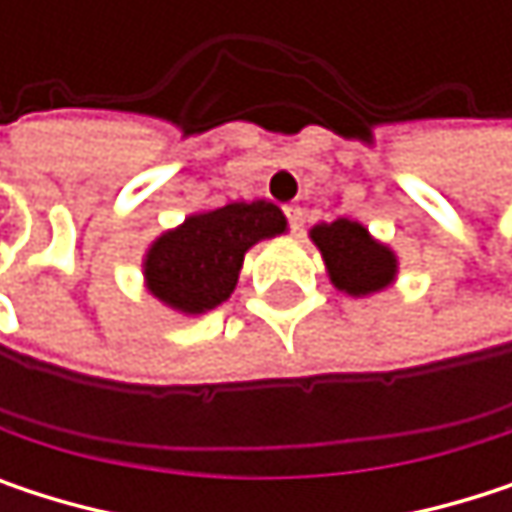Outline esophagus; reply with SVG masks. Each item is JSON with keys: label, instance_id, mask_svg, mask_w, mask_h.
Segmentation results:
<instances>
[{"label": "esophagus", "instance_id": "obj_1", "mask_svg": "<svg viewBox=\"0 0 512 512\" xmlns=\"http://www.w3.org/2000/svg\"><path fill=\"white\" fill-rule=\"evenodd\" d=\"M284 213H287V219H290V228H293L296 234H302V228H305V210H302L299 204H287Z\"/></svg>", "mask_w": 512, "mask_h": 512}]
</instances>
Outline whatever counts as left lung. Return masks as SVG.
Masks as SVG:
<instances>
[{"label":"left lung","mask_w":512,"mask_h":512,"mask_svg":"<svg viewBox=\"0 0 512 512\" xmlns=\"http://www.w3.org/2000/svg\"><path fill=\"white\" fill-rule=\"evenodd\" d=\"M308 237L326 260L329 281L347 296H370L397 281V255L385 243L370 237L361 222H320L308 231Z\"/></svg>","instance_id":"8db88e82"}]
</instances>
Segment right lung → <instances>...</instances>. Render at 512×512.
I'll list each match as a JSON object with an SVG mask.
<instances>
[{"label": "right lung", "instance_id": "obj_1", "mask_svg": "<svg viewBox=\"0 0 512 512\" xmlns=\"http://www.w3.org/2000/svg\"><path fill=\"white\" fill-rule=\"evenodd\" d=\"M284 231L287 219L269 201H234L192 213L148 246L145 287L177 314H207L234 293L246 252Z\"/></svg>", "mask_w": 512, "mask_h": 512}]
</instances>
